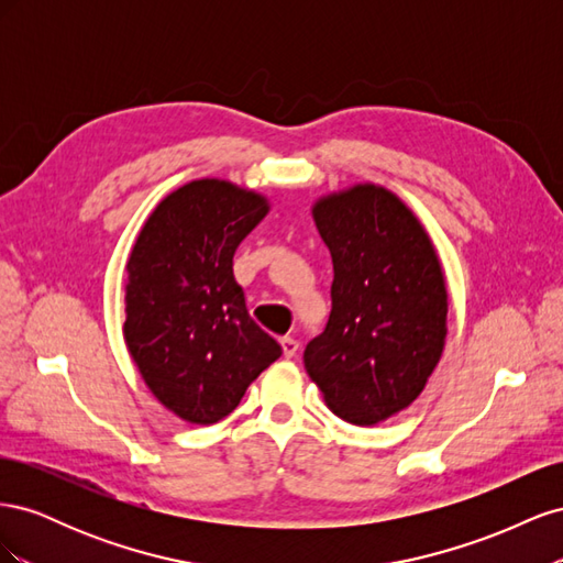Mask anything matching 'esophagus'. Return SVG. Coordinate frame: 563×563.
Returning <instances> with one entry per match:
<instances>
[{
    "label": "esophagus",
    "mask_w": 563,
    "mask_h": 563,
    "mask_svg": "<svg viewBox=\"0 0 563 563\" xmlns=\"http://www.w3.org/2000/svg\"><path fill=\"white\" fill-rule=\"evenodd\" d=\"M279 345H282V352H284L286 360H291V356H296V352H298V340H294V338H282Z\"/></svg>",
    "instance_id": "esophagus-1"
}]
</instances>
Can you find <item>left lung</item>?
I'll return each instance as SVG.
<instances>
[{
    "label": "left lung",
    "instance_id": "1",
    "mask_svg": "<svg viewBox=\"0 0 563 563\" xmlns=\"http://www.w3.org/2000/svg\"><path fill=\"white\" fill-rule=\"evenodd\" d=\"M312 218L331 251L333 286L305 371L338 418L368 428L411 406L444 354V267L420 218L383 185L321 195Z\"/></svg>",
    "mask_w": 563,
    "mask_h": 563
}]
</instances>
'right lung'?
<instances>
[{
	"label": "right lung",
	"mask_w": 563,
	"mask_h": 563,
	"mask_svg": "<svg viewBox=\"0 0 563 563\" xmlns=\"http://www.w3.org/2000/svg\"><path fill=\"white\" fill-rule=\"evenodd\" d=\"M269 199L223 178L168 192L126 261L124 343L155 399L192 424L232 413L282 347L249 317L234 251Z\"/></svg>",
	"instance_id": "add662e5"
}]
</instances>
